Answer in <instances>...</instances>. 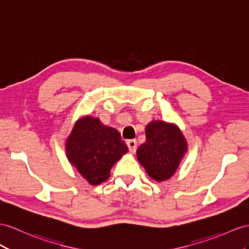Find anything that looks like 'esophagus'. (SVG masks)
I'll return each mask as SVG.
<instances>
[{
	"label": "esophagus",
	"mask_w": 249,
	"mask_h": 249,
	"mask_svg": "<svg viewBox=\"0 0 249 249\" xmlns=\"http://www.w3.org/2000/svg\"><path fill=\"white\" fill-rule=\"evenodd\" d=\"M127 146H128V149L130 152H135L137 150V141L136 140H128V141L126 142Z\"/></svg>",
	"instance_id": "34e87169"
}]
</instances>
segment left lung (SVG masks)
<instances>
[{
	"mask_svg": "<svg viewBox=\"0 0 249 249\" xmlns=\"http://www.w3.org/2000/svg\"><path fill=\"white\" fill-rule=\"evenodd\" d=\"M146 141L137 150L139 163L152 180L163 182L175 175L187 152V141L179 126L154 120L146 125Z\"/></svg>",
	"mask_w": 249,
	"mask_h": 249,
	"instance_id": "8db88e82",
	"label": "left lung"
}]
</instances>
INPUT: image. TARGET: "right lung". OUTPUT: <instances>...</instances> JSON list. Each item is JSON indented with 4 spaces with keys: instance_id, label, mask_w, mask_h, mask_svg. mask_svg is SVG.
Returning a JSON list of instances; mask_svg holds the SVG:
<instances>
[{
    "instance_id": "obj_1",
    "label": "right lung",
    "mask_w": 249,
    "mask_h": 249,
    "mask_svg": "<svg viewBox=\"0 0 249 249\" xmlns=\"http://www.w3.org/2000/svg\"><path fill=\"white\" fill-rule=\"evenodd\" d=\"M69 163L90 184L99 185L110 177L111 167L127 151L120 132L99 118L84 116L74 123L66 139Z\"/></svg>"
}]
</instances>
